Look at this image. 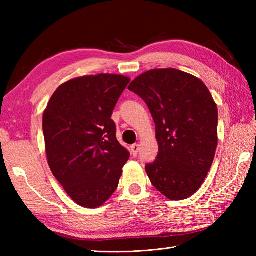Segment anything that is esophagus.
I'll list each match as a JSON object with an SVG mask.
<instances>
[{
    "mask_svg": "<svg viewBox=\"0 0 256 256\" xmlns=\"http://www.w3.org/2000/svg\"><path fill=\"white\" fill-rule=\"evenodd\" d=\"M140 152V145L138 144H134L131 146V153L133 156H138Z\"/></svg>",
    "mask_w": 256,
    "mask_h": 256,
    "instance_id": "1",
    "label": "esophagus"
}]
</instances>
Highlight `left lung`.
Returning a JSON list of instances; mask_svg holds the SVG:
<instances>
[{
  "label": "left lung",
  "instance_id": "left-lung-1",
  "mask_svg": "<svg viewBox=\"0 0 256 256\" xmlns=\"http://www.w3.org/2000/svg\"><path fill=\"white\" fill-rule=\"evenodd\" d=\"M148 104L158 154L145 170L170 200L189 198L210 170L218 145V108L200 79L180 70L153 69L128 86Z\"/></svg>",
  "mask_w": 256,
  "mask_h": 256
}]
</instances>
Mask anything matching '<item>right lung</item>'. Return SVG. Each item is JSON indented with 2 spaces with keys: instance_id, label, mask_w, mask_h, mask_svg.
<instances>
[{
  "instance_id": "add662e5",
  "label": "right lung",
  "mask_w": 256,
  "mask_h": 256,
  "mask_svg": "<svg viewBox=\"0 0 256 256\" xmlns=\"http://www.w3.org/2000/svg\"><path fill=\"white\" fill-rule=\"evenodd\" d=\"M130 78L84 76L58 86L42 116L48 165L76 204L96 208L118 184L128 150L111 118Z\"/></svg>"
}]
</instances>
